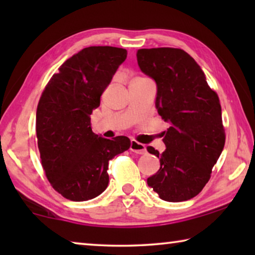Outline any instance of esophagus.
<instances>
[{"mask_svg": "<svg viewBox=\"0 0 255 255\" xmlns=\"http://www.w3.org/2000/svg\"><path fill=\"white\" fill-rule=\"evenodd\" d=\"M130 150L137 154H144L146 153V146L141 143H138L136 140L130 141Z\"/></svg>", "mask_w": 255, "mask_h": 255, "instance_id": "esophagus-1", "label": "esophagus"}]
</instances>
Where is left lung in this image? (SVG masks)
<instances>
[{"instance_id":"8db88e82","label":"left lung","mask_w":255,"mask_h":255,"mask_svg":"<svg viewBox=\"0 0 255 255\" xmlns=\"http://www.w3.org/2000/svg\"><path fill=\"white\" fill-rule=\"evenodd\" d=\"M140 71L156 83V107L164 122L166 148L159 153L161 167L147 179L162 200L180 202L199 193L225 145L222 107L205 73L191 56L178 48L137 50Z\"/></svg>"}]
</instances>
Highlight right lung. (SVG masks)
Wrapping results in <instances>:
<instances>
[{
    "label": "right lung",
    "instance_id": "1",
    "mask_svg": "<svg viewBox=\"0 0 255 255\" xmlns=\"http://www.w3.org/2000/svg\"><path fill=\"white\" fill-rule=\"evenodd\" d=\"M127 57V50L91 46L66 59L41 94L36 131L41 165L53 188L72 201H86L105 191L108 166L130 147V139H107L92 131L100 97Z\"/></svg>",
    "mask_w": 255,
    "mask_h": 255
}]
</instances>
